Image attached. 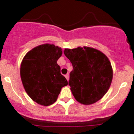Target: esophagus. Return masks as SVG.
<instances>
[{"instance_id": "1", "label": "esophagus", "mask_w": 134, "mask_h": 134, "mask_svg": "<svg viewBox=\"0 0 134 134\" xmlns=\"http://www.w3.org/2000/svg\"><path fill=\"white\" fill-rule=\"evenodd\" d=\"M65 78H67V80H69V73L66 74V75H65Z\"/></svg>"}]
</instances>
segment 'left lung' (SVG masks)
I'll use <instances>...</instances> for the list:
<instances>
[{
	"label": "left lung",
	"instance_id": "left-lung-1",
	"mask_svg": "<svg viewBox=\"0 0 134 134\" xmlns=\"http://www.w3.org/2000/svg\"><path fill=\"white\" fill-rule=\"evenodd\" d=\"M63 52L73 67L69 85L75 99L85 105L99 100L109 90L113 78L108 58L90 47L65 48Z\"/></svg>",
	"mask_w": 134,
	"mask_h": 134
}]
</instances>
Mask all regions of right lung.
Here are the masks:
<instances>
[{
	"mask_svg": "<svg viewBox=\"0 0 134 134\" xmlns=\"http://www.w3.org/2000/svg\"><path fill=\"white\" fill-rule=\"evenodd\" d=\"M62 50L54 44H44L28 52L21 65V78L26 92L34 101L49 106L57 100L68 82L60 72L57 61Z\"/></svg>",
	"mask_w": 134,
	"mask_h": 134,
	"instance_id": "right-lung-1",
	"label": "right lung"
}]
</instances>
